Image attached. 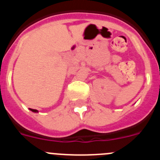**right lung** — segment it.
<instances>
[{
  "mask_svg": "<svg viewBox=\"0 0 160 160\" xmlns=\"http://www.w3.org/2000/svg\"><path fill=\"white\" fill-rule=\"evenodd\" d=\"M29 109H30L32 112H38V111H37V109H32V108H29Z\"/></svg>",
  "mask_w": 160,
  "mask_h": 160,
  "instance_id": "right-lung-1",
  "label": "right lung"
}]
</instances>
